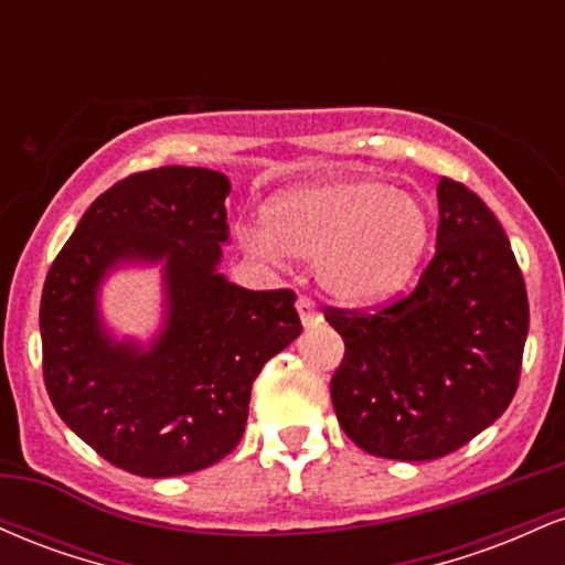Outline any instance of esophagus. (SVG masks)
<instances>
[{
    "label": "esophagus",
    "instance_id": "1",
    "mask_svg": "<svg viewBox=\"0 0 565 565\" xmlns=\"http://www.w3.org/2000/svg\"><path fill=\"white\" fill-rule=\"evenodd\" d=\"M297 313H300L305 327H313V323L321 321V313H319V308H316V300L308 295L297 297Z\"/></svg>",
    "mask_w": 565,
    "mask_h": 565
}]
</instances>
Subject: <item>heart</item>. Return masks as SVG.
<instances>
[{"mask_svg":"<svg viewBox=\"0 0 565 565\" xmlns=\"http://www.w3.org/2000/svg\"><path fill=\"white\" fill-rule=\"evenodd\" d=\"M263 236L284 255L313 260L342 302L369 305L412 278L430 242V217L412 193L374 178L297 188L263 210Z\"/></svg>","mask_w":565,"mask_h":565,"instance_id":"b5f03b06","label":"heart"}]
</instances>
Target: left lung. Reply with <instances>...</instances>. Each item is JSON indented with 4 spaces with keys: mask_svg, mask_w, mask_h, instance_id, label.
Returning a JSON list of instances; mask_svg holds the SVG:
<instances>
[{
    "mask_svg": "<svg viewBox=\"0 0 565 565\" xmlns=\"http://www.w3.org/2000/svg\"><path fill=\"white\" fill-rule=\"evenodd\" d=\"M436 255L417 287L374 310L323 305L345 342L332 404L345 436L382 459L462 449L518 391L529 297L508 236L468 185L438 183Z\"/></svg>",
    "mask_w": 565,
    "mask_h": 565,
    "instance_id": "left-lung-1",
    "label": "left lung"
}]
</instances>
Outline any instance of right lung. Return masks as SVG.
<instances>
[{
    "mask_svg": "<svg viewBox=\"0 0 565 565\" xmlns=\"http://www.w3.org/2000/svg\"><path fill=\"white\" fill-rule=\"evenodd\" d=\"M225 174L201 167L135 172L93 201L44 278V387L55 412L116 468L172 478L236 449L252 382L302 332L291 289L225 281ZM166 260L168 323L148 351L114 343L96 287L116 262Z\"/></svg>",
    "mask_w": 565,
    "mask_h": 565,
    "instance_id": "add662e5",
    "label": "right lung"
}]
</instances>
